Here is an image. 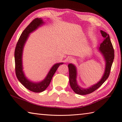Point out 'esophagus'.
I'll return each instance as SVG.
<instances>
[{"label":"esophagus","mask_w":122,"mask_h":122,"mask_svg":"<svg viewBox=\"0 0 122 122\" xmlns=\"http://www.w3.org/2000/svg\"><path fill=\"white\" fill-rule=\"evenodd\" d=\"M73 61V58L72 57H68L67 58V62H72Z\"/></svg>","instance_id":"34e87169"}]
</instances>
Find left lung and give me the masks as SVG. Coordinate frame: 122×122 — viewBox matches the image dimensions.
Here are the masks:
<instances>
[{
	"label": "left lung",
	"instance_id": "obj_1",
	"mask_svg": "<svg viewBox=\"0 0 122 122\" xmlns=\"http://www.w3.org/2000/svg\"><path fill=\"white\" fill-rule=\"evenodd\" d=\"M100 32L102 36L104 39L103 42L100 44V47L99 48V49L103 54L106 61L105 72L101 79L97 83L88 88H83L80 87L77 83V71L75 66L72 64H69L70 84L72 89L76 94L84 95L92 93L101 86L109 77L114 60V49L109 35L103 30H101Z\"/></svg>",
	"mask_w": 122,
	"mask_h": 122
}]
</instances>
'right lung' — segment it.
Masks as SVG:
<instances>
[{
  "mask_svg": "<svg viewBox=\"0 0 122 122\" xmlns=\"http://www.w3.org/2000/svg\"><path fill=\"white\" fill-rule=\"evenodd\" d=\"M44 23L41 18H36L26 27L22 33L17 43L15 50V72L18 80L23 86L29 90L35 93H40L45 91L49 85L52 79V77L56 72L57 68L60 65L63 63H57L55 64L51 69L45 79L40 82H33L28 80L25 76L23 71L22 61V52L24 44L26 41L29 34L37 29L41 25Z\"/></svg>",
  "mask_w": 122,
  "mask_h": 122,
  "instance_id": "add662e5",
  "label": "right lung"
}]
</instances>
